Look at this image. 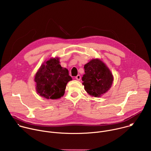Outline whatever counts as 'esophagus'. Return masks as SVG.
I'll return each instance as SVG.
<instances>
[{
    "label": "esophagus",
    "instance_id": "34e87169",
    "mask_svg": "<svg viewBox=\"0 0 151 151\" xmlns=\"http://www.w3.org/2000/svg\"><path fill=\"white\" fill-rule=\"evenodd\" d=\"M75 78H76V79H77L78 81H79L81 78V76H80L79 75H78L75 77Z\"/></svg>",
    "mask_w": 151,
    "mask_h": 151
}]
</instances>
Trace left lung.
<instances>
[{
  "instance_id": "8db88e82",
  "label": "left lung",
  "mask_w": 151,
  "mask_h": 151,
  "mask_svg": "<svg viewBox=\"0 0 151 151\" xmlns=\"http://www.w3.org/2000/svg\"><path fill=\"white\" fill-rule=\"evenodd\" d=\"M82 80L84 88L90 95L99 97L105 94L112 85V73L99 59H93L84 66Z\"/></svg>"
}]
</instances>
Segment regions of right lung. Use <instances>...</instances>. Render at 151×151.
I'll return each mask as SVG.
<instances>
[{
  "label": "right lung",
  "instance_id": "obj_1",
  "mask_svg": "<svg viewBox=\"0 0 151 151\" xmlns=\"http://www.w3.org/2000/svg\"><path fill=\"white\" fill-rule=\"evenodd\" d=\"M72 78L69 71L60 64L59 58H50L43 63L35 77L37 93L47 99H57L65 92L68 82Z\"/></svg>",
  "mask_w": 151,
  "mask_h": 151
}]
</instances>
